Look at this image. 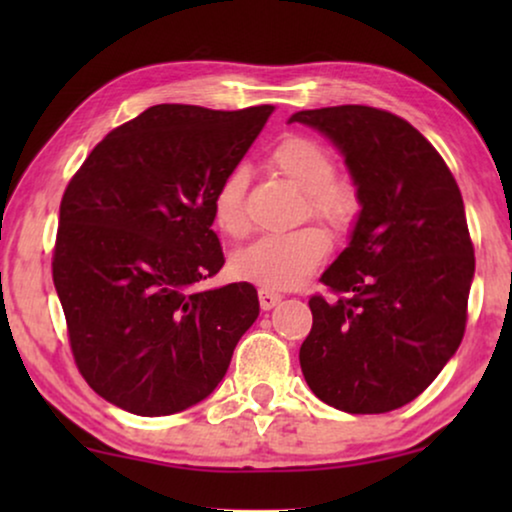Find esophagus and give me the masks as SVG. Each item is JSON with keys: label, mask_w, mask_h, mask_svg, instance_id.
I'll return each mask as SVG.
<instances>
[{"label": "esophagus", "mask_w": 512, "mask_h": 512, "mask_svg": "<svg viewBox=\"0 0 512 512\" xmlns=\"http://www.w3.org/2000/svg\"><path fill=\"white\" fill-rule=\"evenodd\" d=\"M258 300H261L263 310H272V307H275L279 300H282V293H277V291L265 289V286H261V289H258Z\"/></svg>", "instance_id": "obj_1"}]
</instances>
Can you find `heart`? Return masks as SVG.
Instances as JSON below:
<instances>
[{"label":"heart","instance_id":"heart-1","mask_svg":"<svg viewBox=\"0 0 512 512\" xmlns=\"http://www.w3.org/2000/svg\"><path fill=\"white\" fill-rule=\"evenodd\" d=\"M268 163L305 191L303 216H314L333 230H347L361 209L359 188L345 174L335 172V158L317 139L286 135L270 151ZM247 172L230 170L216 186L212 216L223 235L242 240L249 233ZM331 240L317 226H303L291 233L263 235L233 258V272L240 279L265 289H293L303 284L324 261Z\"/></svg>","mask_w":512,"mask_h":512}]
</instances>
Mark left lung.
Listing matches in <instances>:
<instances>
[{"instance_id":"obj_1","label":"left lung","mask_w":512,"mask_h":512,"mask_svg":"<svg viewBox=\"0 0 512 512\" xmlns=\"http://www.w3.org/2000/svg\"><path fill=\"white\" fill-rule=\"evenodd\" d=\"M345 153L359 188L352 242L310 298L300 368L314 396L352 415L415 401L466 331L475 256L450 167L391 111L340 104L291 116Z\"/></svg>"}]
</instances>
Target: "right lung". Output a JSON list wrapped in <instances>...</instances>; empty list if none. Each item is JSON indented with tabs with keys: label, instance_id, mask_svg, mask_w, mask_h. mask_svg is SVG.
<instances>
[{
	"label": "right lung",
	"instance_id": "right-lung-1",
	"mask_svg": "<svg viewBox=\"0 0 512 512\" xmlns=\"http://www.w3.org/2000/svg\"><path fill=\"white\" fill-rule=\"evenodd\" d=\"M275 107L156 104L90 151L60 202L53 284L74 363L109 403L174 415L223 380L258 317L247 282L198 291L226 263L216 186Z\"/></svg>",
	"mask_w": 512,
	"mask_h": 512
}]
</instances>
